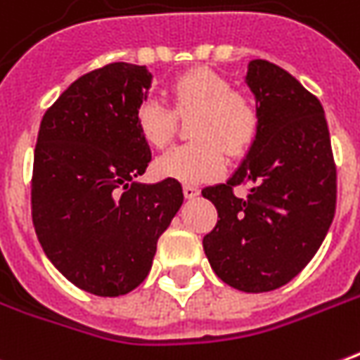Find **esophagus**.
Returning <instances> with one entry per match:
<instances>
[{"label": "esophagus", "mask_w": 360, "mask_h": 360, "mask_svg": "<svg viewBox=\"0 0 360 360\" xmlns=\"http://www.w3.org/2000/svg\"><path fill=\"white\" fill-rule=\"evenodd\" d=\"M198 187H195V185H185L183 187V195H185V198H197L198 197Z\"/></svg>", "instance_id": "obj_1"}]
</instances>
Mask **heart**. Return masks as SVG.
<instances>
[{
    "instance_id": "1",
    "label": "heart",
    "mask_w": 360,
    "mask_h": 360,
    "mask_svg": "<svg viewBox=\"0 0 360 360\" xmlns=\"http://www.w3.org/2000/svg\"><path fill=\"white\" fill-rule=\"evenodd\" d=\"M175 110L154 97L136 107L134 122L146 144L165 148L177 127V115L197 110L188 144L175 146L155 162V172L181 183H205L220 177L228 156L241 158L255 144L261 115L248 95L233 91L232 82L210 68H193L169 85Z\"/></svg>"
}]
</instances>
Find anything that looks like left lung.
<instances>
[{
    "label": "left lung",
    "instance_id": "left-lung-1",
    "mask_svg": "<svg viewBox=\"0 0 360 360\" xmlns=\"http://www.w3.org/2000/svg\"><path fill=\"white\" fill-rule=\"evenodd\" d=\"M245 82L261 130L230 179L206 187L218 210L202 248L226 285L269 292L290 283L320 250L338 200V173L323 107L283 68L251 60ZM250 182L248 199L233 187Z\"/></svg>",
    "mask_w": 360,
    "mask_h": 360
}]
</instances>
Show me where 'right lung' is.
Wrapping results in <instances>:
<instances>
[{
  "label": "right lung",
  "mask_w": 360,
  "mask_h": 360,
  "mask_svg": "<svg viewBox=\"0 0 360 360\" xmlns=\"http://www.w3.org/2000/svg\"><path fill=\"white\" fill-rule=\"evenodd\" d=\"M150 85L146 66L112 62L75 79L40 122L34 232L52 265L97 296H120L144 281L183 205L179 181H134L152 160L134 122Z\"/></svg>",
  "instance_id": "1"
}]
</instances>
